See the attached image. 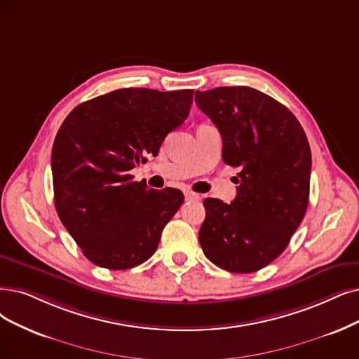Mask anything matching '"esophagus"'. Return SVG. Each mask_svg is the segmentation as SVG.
I'll list each match as a JSON object with an SVG mask.
<instances>
[{"instance_id":"obj_1","label":"esophagus","mask_w":359,"mask_h":359,"mask_svg":"<svg viewBox=\"0 0 359 359\" xmlns=\"http://www.w3.org/2000/svg\"><path fill=\"white\" fill-rule=\"evenodd\" d=\"M184 196H185V198H187V200H193V202H196V200H200V198H202V197H200V194L193 193V191H185V193H184Z\"/></svg>"}]
</instances>
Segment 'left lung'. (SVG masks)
<instances>
[{
  "instance_id": "obj_1",
  "label": "left lung",
  "mask_w": 359,
  "mask_h": 359,
  "mask_svg": "<svg viewBox=\"0 0 359 359\" xmlns=\"http://www.w3.org/2000/svg\"><path fill=\"white\" fill-rule=\"evenodd\" d=\"M196 104L217 125L222 159L238 168L231 205L206 198L198 241L219 268L249 274L287 248L309 200L311 149L294 114L250 87L196 91Z\"/></svg>"
}]
</instances>
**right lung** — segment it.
Segmentation results:
<instances>
[{"instance_id":"add662e5","label":"right lung","mask_w":359,"mask_h":359,"mask_svg":"<svg viewBox=\"0 0 359 359\" xmlns=\"http://www.w3.org/2000/svg\"><path fill=\"white\" fill-rule=\"evenodd\" d=\"M193 94L122 88L76 106L62 123L51 151L55 210L93 264L134 268L159 246L184 194L149 190L130 170L189 118Z\"/></svg>"}]
</instances>
